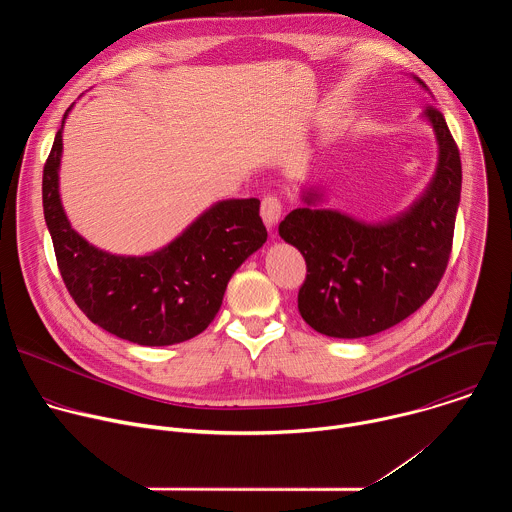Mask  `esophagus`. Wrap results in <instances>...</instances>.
Here are the masks:
<instances>
[{
  "label": "esophagus",
  "instance_id": "obj_1",
  "mask_svg": "<svg viewBox=\"0 0 512 512\" xmlns=\"http://www.w3.org/2000/svg\"><path fill=\"white\" fill-rule=\"evenodd\" d=\"M283 214V202L277 194H267L261 200V216L267 227H273Z\"/></svg>",
  "mask_w": 512,
  "mask_h": 512
}]
</instances>
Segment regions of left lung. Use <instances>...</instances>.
<instances>
[{
  "instance_id": "8db88e82",
  "label": "left lung",
  "mask_w": 512,
  "mask_h": 512,
  "mask_svg": "<svg viewBox=\"0 0 512 512\" xmlns=\"http://www.w3.org/2000/svg\"><path fill=\"white\" fill-rule=\"evenodd\" d=\"M425 117L440 143V162L409 212L387 225H362L336 210L304 206L279 225L281 239L306 259L298 310L320 334L362 338L383 332L417 312L446 273L462 162L442 111L429 105ZM314 198L316 192L306 194L308 204Z\"/></svg>"
}]
</instances>
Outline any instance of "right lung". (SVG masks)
Wrapping results in <instances>:
<instances>
[{
    "label": "right lung",
    "instance_id": "right-lung-1",
    "mask_svg": "<svg viewBox=\"0 0 512 512\" xmlns=\"http://www.w3.org/2000/svg\"><path fill=\"white\" fill-rule=\"evenodd\" d=\"M60 154L62 127L44 164L42 206L58 271L83 314L103 330L143 346L178 344L206 330L221 310L235 269L267 241L259 200L214 204L154 255H109L66 221L58 196Z\"/></svg>",
    "mask_w": 512,
    "mask_h": 512
}]
</instances>
